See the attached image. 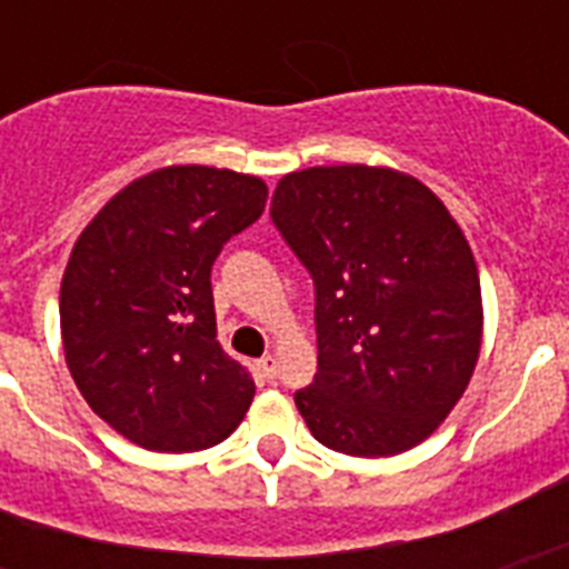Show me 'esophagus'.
I'll return each instance as SVG.
<instances>
[{
  "mask_svg": "<svg viewBox=\"0 0 569 569\" xmlns=\"http://www.w3.org/2000/svg\"><path fill=\"white\" fill-rule=\"evenodd\" d=\"M259 372L266 375L268 380L277 378V357L274 355H266L262 360H259Z\"/></svg>",
  "mask_w": 569,
  "mask_h": 569,
  "instance_id": "1",
  "label": "esophagus"
}]
</instances>
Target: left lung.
<instances>
[{"label":"left lung","mask_w":569,"mask_h":569,"mask_svg":"<svg viewBox=\"0 0 569 569\" xmlns=\"http://www.w3.org/2000/svg\"><path fill=\"white\" fill-rule=\"evenodd\" d=\"M271 221L316 286L319 372L295 392L312 437L355 458L419 446L481 351L467 236L428 186L369 164L286 173Z\"/></svg>","instance_id":"obj_1"}]
</instances>
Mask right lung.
Here are the masks:
<instances>
[{
    "label": "right lung",
    "instance_id": "right-lung-1",
    "mask_svg": "<svg viewBox=\"0 0 569 569\" xmlns=\"http://www.w3.org/2000/svg\"><path fill=\"white\" fill-rule=\"evenodd\" d=\"M266 197L259 177L173 164L129 182L73 244L67 369L93 413L141 449H209L248 413L253 378L214 339L212 266Z\"/></svg>",
    "mask_w": 569,
    "mask_h": 569
}]
</instances>
